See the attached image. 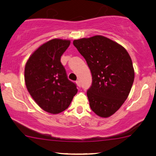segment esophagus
<instances>
[{
    "mask_svg": "<svg viewBox=\"0 0 156 156\" xmlns=\"http://www.w3.org/2000/svg\"><path fill=\"white\" fill-rule=\"evenodd\" d=\"M76 85H77L78 87H81V83H80V80L76 81Z\"/></svg>",
    "mask_w": 156,
    "mask_h": 156,
    "instance_id": "1",
    "label": "esophagus"
}]
</instances>
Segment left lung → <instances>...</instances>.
<instances>
[{
    "label": "left lung",
    "mask_w": 156,
    "mask_h": 156,
    "mask_svg": "<svg viewBox=\"0 0 156 156\" xmlns=\"http://www.w3.org/2000/svg\"><path fill=\"white\" fill-rule=\"evenodd\" d=\"M73 44L91 70L87 94L91 110L102 118L111 116L131 91L135 76L131 57L123 46L101 35L74 40Z\"/></svg>",
    "instance_id": "left-lung-1"
}]
</instances>
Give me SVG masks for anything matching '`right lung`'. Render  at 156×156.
Returning a JSON list of instances; mask_svg holds the SVG:
<instances>
[{
	"label": "right lung",
	"instance_id": "obj_1",
	"mask_svg": "<svg viewBox=\"0 0 156 156\" xmlns=\"http://www.w3.org/2000/svg\"><path fill=\"white\" fill-rule=\"evenodd\" d=\"M70 40L52 39L40 46L27 59L25 82L30 94L42 109L57 114L67 109L77 93L68 80L61 56Z\"/></svg>",
	"mask_w": 156,
	"mask_h": 156
}]
</instances>
